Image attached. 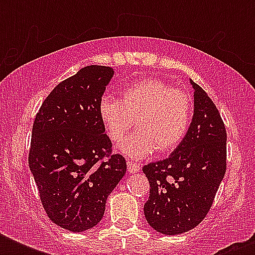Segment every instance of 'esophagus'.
Returning <instances> with one entry per match:
<instances>
[{
    "label": "esophagus",
    "instance_id": "1",
    "mask_svg": "<svg viewBox=\"0 0 255 255\" xmlns=\"http://www.w3.org/2000/svg\"><path fill=\"white\" fill-rule=\"evenodd\" d=\"M140 164L135 163V161H127V169L129 173H136L140 170Z\"/></svg>",
    "mask_w": 255,
    "mask_h": 255
}]
</instances>
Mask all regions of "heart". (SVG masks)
<instances>
[{"instance_id": "heart-1", "label": "heart", "mask_w": 255, "mask_h": 255, "mask_svg": "<svg viewBox=\"0 0 255 255\" xmlns=\"http://www.w3.org/2000/svg\"><path fill=\"white\" fill-rule=\"evenodd\" d=\"M192 111L188 92L156 78L127 86L122 100L104 96L98 106L100 122L112 143H119L135 120L137 131L120 144V149L133 159L147 157L156 148L159 152L174 149L185 137Z\"/></svg>"}]
</instances>
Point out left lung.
<instances>
[{
  "mask_svg": "<svg viewBox=\"0 0 255 255\" xmlns=\"http://www.w3.org/2000/svg\"><path fill=\"white\" fill-rule=\"evenodd\" d=\"M188 132L168 159L144 165L148 224L167 236L185 233L206 217L226 172V129L213 100L197 83Z\"/></svg>",
  "mask_w": 255,
  "mask_h": 255,
  "instance_id": "8db88e82",
  "label": "left lung"
}]
</instances>
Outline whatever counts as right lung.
<instances>
[{"instance_id": "obj_1", "label": "right lung", "mask_w": 255, "mask_h": 255, "mask_svg": "<svg viewBox=\"0 0 255 255\" xmlns=\"http://www.w3.org/2000/svg\"><path fill=\"white\" fill-rule=\"evenodd\" d=\"M112 75L107 66L81 69L55 86L33 124L29 167L42 205L54 224L74 233L98 225L127 170L98 112Z\"/></svg>"}]
</instances>
